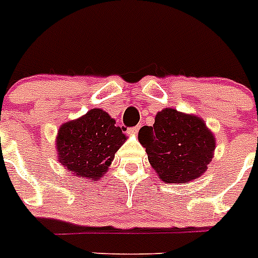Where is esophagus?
Returning a JSON list of instances; mask_svg holds the SVG:
<instances>
[{"label":"esophagus","instance_id":"obj_1","mask_svg":"<svg viewBox=\"0 0 258 258\" xmlns=\"http://www.w3.org/2000/svg\"><path fill=\"white\" fill-rule=\"evenodd\" d=\"M139 128H140V126H135V127H130L128 130H127V132H128L130 135H136L139 131Z\"/></svg>","mask_w":258,"mask_h":258}]
</instances>
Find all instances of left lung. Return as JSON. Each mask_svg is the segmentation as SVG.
I'll return each instance as SVG.
<instances>
[{
  "label": "left lung",
  "instance_id": "obj_1",
  "mask_svg": "<svg viewBox=\"0 0 258 258\" xmlns=\"http://www.w3.org/2000/svg\"><path fill=\"white\" fill-rule=\"evenodd\" d=\"M148 160L165 183H188L208 169L216 142L204 120L165 109L139 131Z\"/></svg>",
  "mask_w": 258,
  "mask_h": 258
}]
</instances>
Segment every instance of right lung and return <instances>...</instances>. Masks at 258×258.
<instances>
[{
    "instance_id": "right-lung-1",
    "label": "right lung",
    "mask_w": 258,
    "mask_h": 258,
    "mask_svg": "<svg viewBox=\"0 0 258 258\" xmlns=\"http://www.w3.org/2000/svg\"><path fill=\"white\" fill-rule=\"evenodd\" d=\"M126 140L122 128L101 109L62 124L57 136L59 162L76 176L100 179Z\"/></svg>"
}]
</instances>
